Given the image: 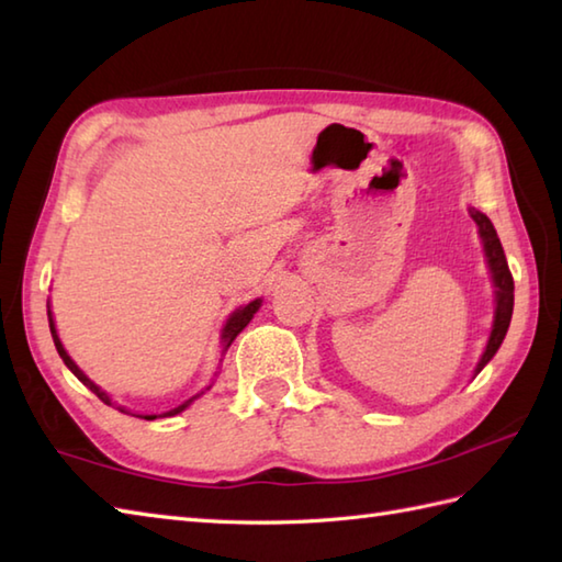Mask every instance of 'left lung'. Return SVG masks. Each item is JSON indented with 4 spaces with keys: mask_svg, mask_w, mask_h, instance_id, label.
Masks as SVG:
<instances>
[{
    "mask_svg": "<svg viewBox=\"0 0 562 562\" xmlns=\"http://www.w3.org/2000/svg\"><path fill=\"white\" fill-rule=\"evenodd\" d=\"M471 211V217L477 223V233L483 237V247H485V257H487V267L492 273V283H495V319H492V331L487 339V347L480 357L475 366V375L485 369L487 361L495 357L502 339H505L509 323H512V311H514V279L512 271L507 267V257L505 249H502V243L497 237L495 225L490 223V217L485 213H480L475 209Z\"/></svg>",
    "mask_w": 562,
    "mask_h": 562,
    "instance_id": "left-lung-1",
    "label": "left lung"
}]
</instances>
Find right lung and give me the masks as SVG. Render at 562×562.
<instances>
[{
	"label": "right lung",
	"mask_w": 562,
	"mask_h": 562,
	"mask_svg": "<svg viewBox=\"0 0 562 562\" xmlns=\"http://www.w3.org/2000/svg\"><path fill=\"white\" fill-rule=\"evenodd\" d=\"M259 305H261V297H257V301H251V303H247L245 307H239V311H235L233 315H231V319H227V323H225V327H223V335H221V345H223V351H227V349H231V345H233V341H235V337L239 335V331H243L247 325H249V319L251 317H255V313L259 311ZM48 323H50V335H53V341H55V349H57V353H60V359L65 361V366H67V369H70L77 378H79V381H82L87 387H89V391L91 393H94L99 400H101V403H106V405H113L111 403V397L104 393V391H101V387L97 385V383H91L89 381V378L82 373V371H79V366L70 359V353H67L65 351V347H63V341H60V337H57V331H55V323H53V313L48 311ZM205 391H211V385L209 387H205ZM203 395V391L199 393V395H193V397H189V400H184V403H181L179 407H175V409H169V412H162V415H133V412L131 409H125V407H116L119 412H123V415H133V417H140V419H157V417H175V415H179V412H184L191 403H193V400H196V397H201Z\"/></svg>",
	"instance_id": "add662e5"
}]
</instances>
